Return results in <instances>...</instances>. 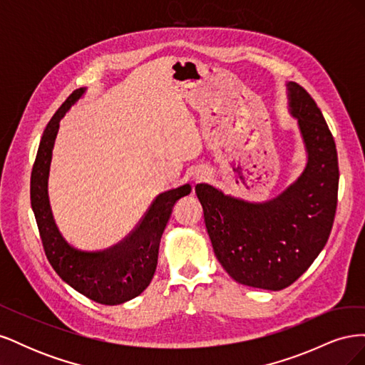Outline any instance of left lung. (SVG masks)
I'll return each instance as SVG.
<instances>
[{
    "label": "left lung",
    "mask_w": 365,
    "mask_h": 365,
    "mask_svg": "<svg viewBox=\"0 0 365 365\" xmlns=\"http://www.w3.org/2000/svg\"><path fill=\"white\" fill-rule=\"evenodd\" d=\"M286 90L307 155L302 175L263 202L208 184L195 187L219 263L237 283L268 291L288 288L324 248L339 181L335 141L322 111L303 86L288 82Z\"/></svg>",
    "instance_id": "1"
}]
</instances>
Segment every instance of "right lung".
I'll list each match as a JSON object with an SVG mask.
<instances>
[{"label":"right lung","instance_id":"obj_1","mask_svg":"<svg viewBox=\"0 0 365 365\" xmlns=\"http://www.w3.org/2000/svg\"><path fill=\"white\" fill-rule=\"evenodd\" d=\"M76 90L43 130L30 180L31 208L47 259L73 289L101 304H121L145 291L157 269L158 250L175 202L192 192L189 184L160 193L137 228L118 245L103 251H82L68 244L53 217L48 200L50 164L59 121L85 94Z\"/></svg>","mask_w":365,"mask_h":365}]
</instances>
